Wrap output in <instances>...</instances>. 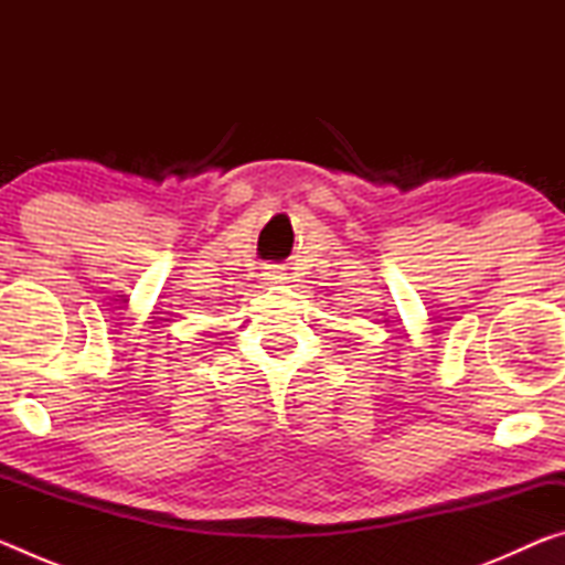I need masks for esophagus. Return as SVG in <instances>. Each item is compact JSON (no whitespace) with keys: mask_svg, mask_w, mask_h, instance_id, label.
<instances>
[{"mask_svg":"<svg viewBox=\"0 0 565 565\" xmlns=\"http://www.w3.org/2000/svg\"><path fill=\"white\" fill-rule=\"evenodd\" d=\"M262 276H264V281H266V284H279V281L284 279L281 271H276L274 266H269V269H266Z\"/></svg>","mask_w":565,"mask_h":565,"instance_id":"34e87169","label":"esophagus"}]
</instances>
